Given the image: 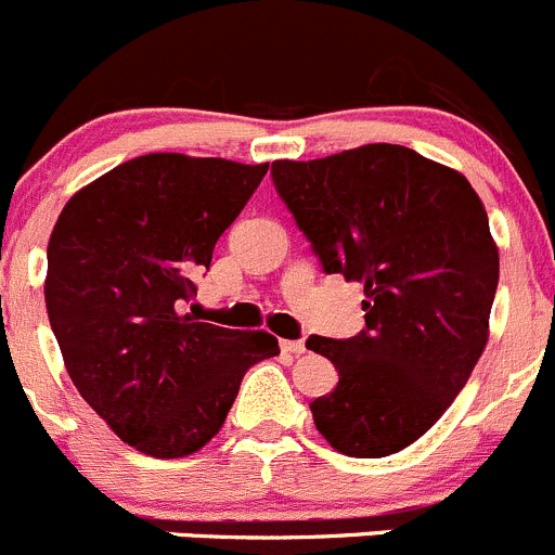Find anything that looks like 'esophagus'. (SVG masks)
Listing matches in <instances>:
<instances>
[{
  "label": "esophagus",
  "mask_w": 555,
  "mask_h": 555,
  "mask_svg": "<svg viewBox=\"0 0 555 555\" xmlns=\"http://www.w3.org/2000/svg\"><path fill=\"white\" fill-rule=\"evenodd\" d=\"M282 350H284V353L301 356L304 350H307V345H304V339H284L282 341Z\"/></svg>",
  "instance_id": "1"
}]
</instances>
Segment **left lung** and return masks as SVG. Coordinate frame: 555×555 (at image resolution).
Returning <instances> with one entry per match:
<instances>
[{
	"instance_id": "obj_1",
	"label": "left lung",
	"mask_w": 555,
	"mask_h": 555,
	"mask_svg": "<svg viewBox=\"0 0 555 555\" xmlns=\"http://www.w3.org/2000/svg\"><path fill=\"white\" fill-rule=\"evenodd\" d=\"M279 199L323 273L364 284V331L309 336L339 383L309 402L314 427L350 457L411 447L452 405L488 345L499 248L485 205L454 169L402 144L276 160Z\"/></svg>"
}]
</instances>
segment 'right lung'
<instances>
[{
    "instance_id": "obj_1",
    "label": "right lung",
    "mask_w": 555,
    "mask_h": 555,
    "mask_svg": "<svg viewBox=\"0 0 555 555\" xmlns=\"http://www.w3.org/2000/svg\"><path fill=\"white\" fill-rule=\"evenodd\" d=\"M268 172L150 153L62 207L46 309L87 405L150 457H185L221 429L243 375L279 353L266 331L194 323V279Z\"/></svg>"
}]
</instances>
